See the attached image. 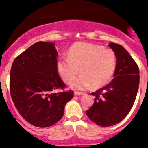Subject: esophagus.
Listing matches in <instances>:
<instances>
[{
  "instance_id": "1",
  "label": "esophagus",
  "mask_w": 148,
  "mask_h": 148,
  "mask_svg": "<svg viewBox=\"0 0 148 148\" xmlns=\"http://www.w3.org/2000/svg\"><path fill=\"white\" fill-rule=\"evenodd\" d=\"M75 95L76 96H81V95H83L84 93L83 92H75Z\"/></svg>"
}]
</instances>
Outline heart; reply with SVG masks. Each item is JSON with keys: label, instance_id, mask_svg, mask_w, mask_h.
<instances>
[{"label": "heart", "instance_id": "obj_1", "mask_svg": "<svg viewBox=\"0 0 148 148\" xmlns=\"http://www.w3.org/2000/svg\"><path fill=\"white\" fill-rule=\"evenodd\" d=\"M116 64V55L112 50L78 42L69 48L67 58L58 59L56 67L61 78L68 84L75 81L79 70L81 75L72 86L84 90L91 86L94 89L105 86L113 75Z\"/></svg>", "mask_w": 148, "mask_h": 148}]
</instances>
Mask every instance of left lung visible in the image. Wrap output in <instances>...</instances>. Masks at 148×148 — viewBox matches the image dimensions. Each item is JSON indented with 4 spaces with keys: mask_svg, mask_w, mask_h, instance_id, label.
Wrapping results in <instances>:
<instances>
[{
    "mask_svg": "<svg viewBox=\"0 0 148 148\" xmlns=\"http://www.w3.org/2000/svg\"><path fill=\"white\" fill-rule=\"evenodd\" d=\"M116 55V66L114 79L106 86L92 93L94 104L86 111L89 118L102 127L121 122L132 108L139 84L137 64L128 51L119 44L110 42Z\"/></svg>",
    "mask_w": 148,
    "mask_h": 148,
    "instance_id": "1",
    "label": "left lung"
}]
</instances>
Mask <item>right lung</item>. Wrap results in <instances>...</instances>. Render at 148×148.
<instances>
[{"label":"right lung","instance_id":"obj_1","mask_svg":"<svg viewBox=\"0 0 148 148\" xmlns=\"http://www.w3.org/2000/svg\"><path fill=\"white\" fill-rule=\"evenodd\" d=\"M55 44L38 42L17 56L12 65L9 89L19 113L30 124L46 128L64 115L65 104L73 97L56 67ZM57 89L62 91L56 92Z\"/></svg>","mask_w":148,"mask_h":148}]
</instances>
